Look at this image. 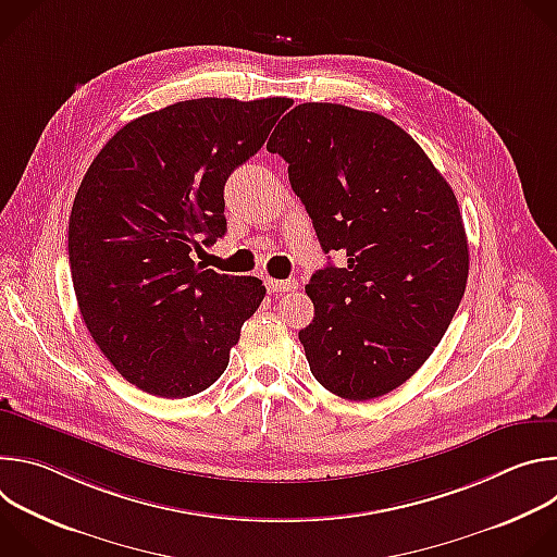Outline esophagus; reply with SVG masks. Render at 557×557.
Instances as JSON below:
<instances>
[{"instance_id":"obj_1","label":"esophagus","mask_w":557,"mask_h":557,"mask_svg":"<svg viewBox=\"0 0 557 557\" xmlns=\"http://www.w3.org/2000/svg\"><path fill=\"white\" fill-rule=\"evenodd\" d=\"M267 288H269L271 295H282V293L295 290L297 288V280H273V277H267Z\"/></svg>"}]
</instances>
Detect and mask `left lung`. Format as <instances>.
Returning a JSON list of instances; mask_svg holds the SVG:
<instances>
[{
  "instance_id": "left-lung-1",
  "label": "left lung",
  "mask_w": 557,
  "mask_h": 557,
  "mask_svg": "<svg viewBox=\"0 0 557 557\" xmlns=\"http://www.w3.org/2000/svg\"><path fill=\"white\" fill-rule=\"evenodd\" d=\"M267 149L288 163L322 249L348 258L306 284L310 372L342 399H376L428 361L462 299L469 251L456 196L421 145L374 112L301 103Z\"/></svg>"
}]
</instances>
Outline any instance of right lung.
Instances as JSON below:
<instances>
[{"label": "right lung", "mask_w": 557, "mask_h": 557, "mask_svg": "<svg viewBox=\"0 0 557 557\" xmlns=\"http://www.w3.org/2000/svg\"><path fill=\"white\" fill-rule=\"evenodd\" d=\"M290 99H191L121 127L78 187L67 226L84 322L123 379L163 399L207 389L258 310V277L191 260L226 231L224 183Z\"/></svg>", "instance_id": "1"}]
</instances>
